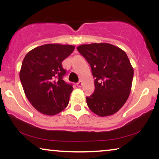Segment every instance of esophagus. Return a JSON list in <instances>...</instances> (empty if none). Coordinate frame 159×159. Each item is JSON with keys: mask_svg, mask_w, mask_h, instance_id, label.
<instances>
[{"mask_svg": "<svg viewBox=\"0 0 159 159\" xmlns=\"http://www.w3.org/2000/svg\"><path fill=\"white\" fill-rule=\"evenodd\" d=\"M77 86L78 87H81V86H82V81H79L77 83Z\"/></svg>", "mask_w": 159, "mask_h": 159, "instance_id": "1", "label": "esophagus"}]
</instances>
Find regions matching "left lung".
Returning a JSON list of instances; mask_svg holds the SVG:
<instances>
[{
	"mask_svg": "<svg viewBox=\"0 0 159 159\" xmlns=\"http://www.w3.org/2000/svg\"><path fill=\"white\" fill-rule=\"evenodd\" d=\"M91 66L95 90L86 98L89 108L99 116L114 114L123 106L132 90L134 69L127 54L109 43L77 47Z\"/></svg>",
	"mask_w": 159,
	"mask_h": 159,
	"instance_id": "left-lung-1",
	"label": "left lung"
}]
</instances>
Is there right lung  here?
Instances as JSON below:
<instances>
[{
	"label": "right lung",
	"instance_id": "obj_1",
	"mask_svg": "<svg viewBox=\"0 0 159 159\" xmlns=\"http://www.w3.org/2000/svg\"><path fill=\"white\" fill-rule=\"evenodd\" d=\"M74 49L71 45L45 44L32 49L24 58L19 72L24 92L41 114L56 115L68 105L73 87L63 80L66 70L62 62Z\"/></svg>",
	"mask_w": 159,
	"mask_h": 159
}]
</instances>
